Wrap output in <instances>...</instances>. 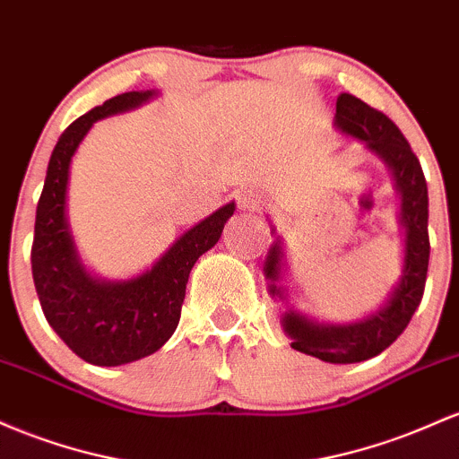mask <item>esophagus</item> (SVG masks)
I'll return each instance as SVG.
<instances>
[{"label":"esophagus","mask_w":459,"mask_h":459,"mask_svg":"<svg viewBox=\"0 0 459 459\" xmlns=\"http://www.w3.org/2000/svg\"><path fill=\"white\" fill-rule=\"evenodd\" d=\"M236 199H238V208L247 210V212H254V210H257L262 204H264V197H262L255 188L238 190Z\"/></svg>","instance_id":"34e87169"}]
</instances>
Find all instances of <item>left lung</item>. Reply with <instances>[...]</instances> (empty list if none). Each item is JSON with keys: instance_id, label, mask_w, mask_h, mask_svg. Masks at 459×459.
I'll return each mask as SVG.
<instances>
[{"instance_id": "left-lung-1", "label": "left lung", "mask_w": 459, "mask_h": 459, "mask_svg": "<svg viewBox=\"0 0 459 459\" xmlns=\"http://www.w3.org/2000/svg\"><path fill=\"white\" fill-rule=\"evenodd\" d=\"M333 127L344 136L364 143L370 153L382 160L393 175L399 195V225L403 228V269L399 280L390 288L388 297L375 312L351 323H325L306 316L297 310H286L281 327L290 338V347L329 364H353L375 358L388 349L408 327L411 314L423 299L427 264H429V234H427V182L419 158L399 127L384 112L364 104L358 97L341 92L336 100ZM264 262V275L269 280L271 297L286 299L280 284L286 269L284 240L277 236Z\"/></svg>"}]
</instances>
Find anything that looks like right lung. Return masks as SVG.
<instances>
[{
	"label": "right lung",
	"mask_w": 459,
	"mask_h": 459,
	"mask_svg": "<svg viewBox=\"0 0 459 459\" xmlns=\"http://www.w3.org/2000/svg\"><path fill=\"white\" fill-rule=\"evenodd\" d=\"M158 91H132L82 115L60 134L36 205L32 275L45 318L66 347L95 367H121L156 353L182 314L195 262L212 249L234 214L230 202L184 231L164 254L127 280H104L86 269L66 214L69 173L92 123L156 100Z\"/></svg>",
	"instance_id": "obj_1"
}]
</instances>
